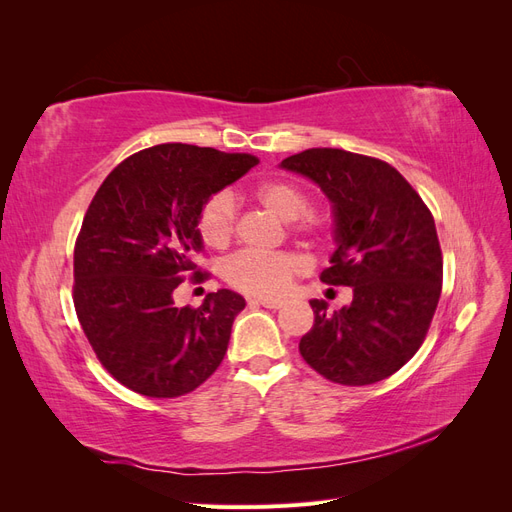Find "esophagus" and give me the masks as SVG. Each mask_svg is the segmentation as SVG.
<instances>
[{"label": "esophagus", "mask_w": 512, "mask_h": 512, "mask_svg": "<svg viewBox=\"0 0 512 512\" xmlns=\"http://www.w3.org/2000/svg\"><path fill=\"white\" fill-rule=\"evenodd\" d=\"M252 303L256 305H262V307H269V309H282L286 303L280 301V299H254Z\"/></svg>", "instance_id": "34e87169"}]
</instances>
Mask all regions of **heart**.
Instances as JSON below:
<instances>
[{
  "label": "heart",
  "mask_w": 512,
  "mask_h": 512,
  "mask_svg": "<svg viewBox=\"0 0 512 512\" xmlns=\"http://www.w3.org/2000/svg\"><path fill=\"white\" fill-rule=\"evenodd\" d=\"M258 203L292 222V228L303 235L320 241L324 237V224L305 215L309 211V194L294 181L269 179L258 183L252 190ZM198 235L207 247L224 250L237 228V200L230 192H215L205 200L198 213ZM305 271V260L292 252H256L243 250L230 256L224 265L226 282L254 297H275L284 292L294 275Z\"/></svg>",
  "instance_id": "obj_1"
}]
</instances>
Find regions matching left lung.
Returning a JSON list of instances; mask_svg holds the SVG:
<instances>
[{"label": "left lung", "mask_w": 512, "mask_h": 512, "mask_svg": "<svg viewBox=\"0 0 512 512\" xmlns=\"http://www.w3.org/2000/svg\"><path fill=\"white\" fill-rule=\"evenodd\" d=\"M282 168L329 196L337 250L320 280L352 286V303L339 312L309 301L314 327L301 337V356L346 386L393 376L425 342L440 301L442 250L431 211L391 164L361 153L305 149Z\"/></svg>", "instance_id": "obj_1"}]
</instances>
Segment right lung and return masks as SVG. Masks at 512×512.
I'll list each match as a JSON object with an SVG mask.
<instances>
[{
	"label": "right lung",
	"instance_id": "right-lung-1",
	"mask_svg": "<svg viewBox=\"0 0 512 512\" xmlns=\"http://www.w3.org/2000/svg\"><path fill=\"white\" fill-rule=\"evenodd\" d=\"M256 164L164 143L117 164L91 200L74 243V309L102 367L130 391L179 397L224 361L245 299L222 288L200 307H175L173 292L209 277L194 262L200 207Z\"/></svg>",
	"mask_w": 512,
	"mask_h": 512
}]
</instances>
